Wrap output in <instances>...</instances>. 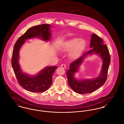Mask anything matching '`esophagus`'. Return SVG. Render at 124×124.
<instances>
[{"mask_svg": "<svg viewBox=\"0 0 124 124\" xmlns=\"http://www.w3.org/2000/svg\"><path fill=\"white\" fill-rule=\"evenodd\" d=\"M61 66L62 68H66V65H65V64H62V65H61Z\"/></svg>", "mask_w": 124, "mask_h": 124, "instance_id": "esophagus-1", "label": "esophagus"}]
</instances>
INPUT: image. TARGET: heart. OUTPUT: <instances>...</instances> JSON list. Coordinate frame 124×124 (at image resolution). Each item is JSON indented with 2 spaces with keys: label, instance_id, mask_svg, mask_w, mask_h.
Here are the masks:
<instances>
[{
  "label": "heart",
  "instance_id": "heart-1",
  "mask_svg": "<svg viewBox=\"0 0 124 124\" xmlns=\"http://www.w3.org/2000/svg\"><path fill=\"white\" fill-rule=\"evenodd\" d=\"M86 46V42L83 39L72 38L66 42L62 46L63 51H71L70 55L73 58H78L84 50Z\"/></svg>",
  "mask_w": 124,
  "mask_h": 124
}]
</instances>
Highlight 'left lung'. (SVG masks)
I'll use <instances>...</instances> for the list:
<instances>
[{"mask_svg": "<svg viewBox=\"0 0 124 124\" xmlns=\"http://www.w3.org/2000/svg\"><path fill=\"white\" fill-rule=\"evenodd\" d=\"M90 47L92 48L90 51L71 63L69 69L66 73L69 86L74 92L80 94L92 93L104 84L107 80L108 71L110 62V56L107 45L104 44L102 38L94 33L91 36ZM93 53L99 54L103 60L101 74L98 78L92 80H76L73 77L74 73L78 71L85 56Z\"/></svg>", "mask_w": 124, "mask_h": 124, "instance_id": "1", "label": "left lung"}]
</instances>
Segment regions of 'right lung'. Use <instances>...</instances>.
Returning a JSON list of instances; mask_svg holds the SVG:
<instances>
[{
  "label": "right lung",
  "mask_w": 124,
  "mask_h": 124,
  "mask_svg": "<svg viewBox=\"0 0 124 124\" xmlns=\"http://www.w3.org/2000/svg\"><path fill=\"white\" fill-rule=\"evenodd\" d=\"M51 26L44 24L29 28L20 37L15 43L13 51L12 66L19 84L25 89L32 92H43L51 86L52 76L57 66H47L37 75L31 76L23 73L18 62L19 52L26 39L32 37H41L44 41H48L51 37Z\"/></svg>",
  "instance_id": "1"
}]
</instances>
